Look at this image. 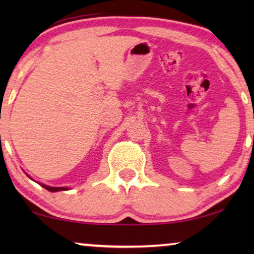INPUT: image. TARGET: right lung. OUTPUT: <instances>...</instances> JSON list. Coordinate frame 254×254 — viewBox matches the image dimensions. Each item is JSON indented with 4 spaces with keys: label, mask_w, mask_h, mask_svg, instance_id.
Instances as JSON below:
<instances>
[{
    "label": "right lung",
    "mask_w": 254,
    "mask_h": 254,
    "mask_svg": "<svg viewBox=\"0 0 254 254\" xmlns=\"http://www.w3.org/2000/svg\"><path fill=\"white\" fill-rule=\"evenodd\" d=\"M40 185L43 186L44 189H46L47 190H50V192H59V190H68V187H51V186L44 185V184H40Z\"/></svg>",
    "instance_id": "add662e5"
}]
</instances>
